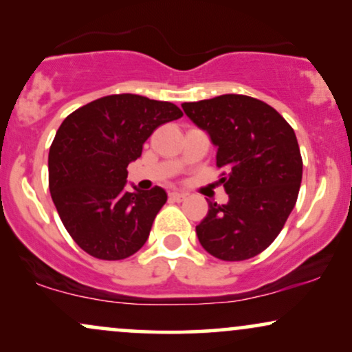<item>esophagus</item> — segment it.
Listing matches in <instances>:
<instances>
[{
    "mask_svg": "<svg viewBox=\"0 0 352 352\" xmlns=\"http://www.w3.org/2000/svg\"><path fill=\"white\" fill-rule=\"evenodd\" d=\"M185 197H187V193H184V192H172L170 193V199L175 200V201L185 200Z\"/></svg>",
    "mask_w": 352,
    "mask_h": 352,
    "instance_id": "esophagus-1",
    "label": "esophagus"
}]
</instances>
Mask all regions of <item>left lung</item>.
Returning <instances> with one entry per match:
<instances>
[{"instance_id":"8db88e82","label":"left lung","mask_w":352,"mask_h":352,"mask_svg":"<svg viewBox=\"0 0 352 352\" xmlns=\"http://www.w3.org/2000/svg\"><path fill=\"white\" fill-rule=\"evenodd\" d=\"M182 109L217 147L225 205L208 200L195 232L223 261L256 256L273 243L296 204L302 160L292 125L263 100L240 94L185 102Z\"/></svg>"}]
</instances>
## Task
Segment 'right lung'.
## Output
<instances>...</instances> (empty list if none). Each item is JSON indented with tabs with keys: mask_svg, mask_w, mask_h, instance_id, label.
I'll return each instance as SVG.
<instances>
[{
	"mask_svg": "<svg viewBox=\"0 0 352 352\" xmlns=\"http://www.w3.org/2000/svg\"><path fill=\"white\" fill-rule=\"evenodd\" d=\"M175 104L106 96L64 119L50 148V192L60 221L84 252L124 260L142 248L167 201L162 187L127 192V165L159 125L180 119Z\"/></svg>",
	"mask_w": 352,
	"mask_h": 352,
	"instance_id": "obj_1",
	"label": "right lung"
}]
</instances>
